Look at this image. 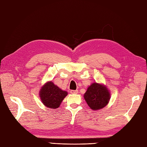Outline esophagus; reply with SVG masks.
<instances>
[{
  "label": "esophagus",
  "mask_w": 147,
  "mask_h": 147,
  "mask_svg": "<svg viewBox=\"0 0 147 147\" xmlns=\"http://www.w3.org/2000/svg\"><path fill=\"white\" fill-rule=\"evenodd\" d=\"M70 93L71 94H77L78 93V90H71Z\"/></svg>",
  "instance_id": "34e87169"
}]
</instances>
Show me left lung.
Segmentation results:
<instances>
[{
    "mask_svg": "<svg viewBox=\"0 0 147 147\" xmlns=\"http://www.w3.org/2000/svg\"><path fill=\"white\" fill-rule=\"evenodd\" d=\"M84 98L91 109L98 110L107 104L110 99V93L103 85L93 83L87 89Z\"/></svg>",
    "mask_w": 147,
    "mask_h": 147,
    "instance_id": "1",
    "label": "left lung"
}]
</instances>
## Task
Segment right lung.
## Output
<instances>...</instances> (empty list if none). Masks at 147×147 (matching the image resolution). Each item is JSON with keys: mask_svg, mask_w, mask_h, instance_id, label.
I'll return each mask as SVG.
<instances>
[{"mask_svg": "<svg viewBox=\"0 0 147 147\" xmlns=\"http://www.w3.org/2000/svg\"><path fill=\"white\" fill-rule=\"evenodd\" d=\"M67 94L66 91L61 90L53 82H49L41 88L40 96L45 106L52 109H56L59 107Z\"/></svg>", "mask_w": 147, "mask_h": 147, "instance_id": "add662e5", "label": "right lung"}]
</instances>
